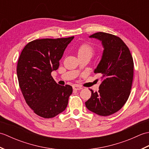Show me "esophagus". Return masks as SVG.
<instances>
[{"label": "esophagus", "instance_id": "esophagus-1", "mask_svg": "<svg viewBox=\"0 0 149 149\" xmlns=\"http://www.w3.org/2000/svg\"><path fill=\"white\" fill-rule=\"evenodd\" d=\"M82 88H83L81 86H77V85H74V86H73V89L75 90H82Z\"/></svg>", "mask_w": 149, "mask_h": 149}]
</instances>
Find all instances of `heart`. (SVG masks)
Segmentation results:
<instances>
[{"mask_svg": "<svg viewBox=\"0 0 149 149\" xmlns=\"http://www.w3.org/2000/svg\"><path fill=\"white\" fill-rule=\"evenodd\" d=\"M93 52V48L89 43H83L79 47L78 49V55H84L90 54L92 55Z\"/></svg>", "mask_w": 149, "mask_h": 149, "instance_id": "heart-1", "label": "heart"}]
</instances>
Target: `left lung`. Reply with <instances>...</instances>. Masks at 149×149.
Here are the masks:
<instances>
[{
    "label": "left lung",
    "instance_id": "left-lung-1",
    "mask_svg": "<svg viewBox=\"0 0 149 149\" xmlns=\"http://www.w3.org/2000/svg\"><path fill=\"white\" fill-rule=\"evenodd\" d=\"M102 42L101 59L95 74H100L101 83L98 92H93L85 105L88 110L100 116L117 112L127 102L133 79L134 63L127 46L119 37L99 32L89 36Z\"/></svg>",
    "mask_w": 149,
    "mask_h": 149
}]
</instances>
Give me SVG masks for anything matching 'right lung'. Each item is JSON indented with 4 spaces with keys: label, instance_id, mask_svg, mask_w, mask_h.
I'll return each instance as SVG.
<instances>
[{
    "label": "right lung",
    "instance_id": "1",
    "mask_svg": "<svg viewBox=\"0 0 149 149\" xmlns=\"http://www.w3.org/2000/svg\"><path fill=\"white\" fill-rule=\"evenodd\" d=\"M74 38L32 41L19 57L17 72L22 93L28 106L43 118H53L67 107L72 87L57 84L51 72L59 68L60 59Z\"/></svg>",
    "mask_w": 149,
    "mask_h": 149
}]
</instances>
